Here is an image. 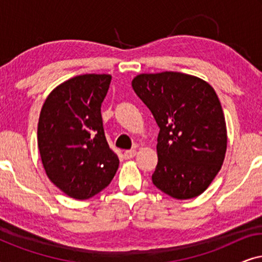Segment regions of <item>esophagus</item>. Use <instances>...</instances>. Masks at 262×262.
<instances>
[{"label": "esophagus", "mask_w": 262, "mask_h": 262, "mask_svg": "<svg viewBox=\"0 0 262 262\" xmlns=\"http://www.w3.org/2000/svg\"><path fill=\"white\" fill-rule=\"evenodd\" d=\"M136 156V150H126V151L124 152V157L126 160L128 159H132V157Z\"/></svg>", "instance_id": "obj_1"}]
</instances>
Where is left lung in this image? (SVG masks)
<instances>
[{
	"instance_id": "1",
	"label": "left lung",
	"mask_w": 262,
	"mask_h": 262,
	"mask_svg": "<svg viewBox=\"0 0 262 262\" xmlns=\"http://www.w3.org/2000/svg\"><path fill=\"white\" fill-rule=\"evenodd\" d=\"M132 88L160 127L152 184L175 199L202 194L220 171L227 150L216 92L198 77L174 71L138 75Z\"/></svg>"
}]
</instances>
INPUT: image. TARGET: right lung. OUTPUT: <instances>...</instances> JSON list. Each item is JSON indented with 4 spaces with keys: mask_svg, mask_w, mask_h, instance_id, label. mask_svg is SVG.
<instances>
[{
    "mask_svg": "<svg viewBox=\"0 0 262 262\" xmlns=\"http://www.w3.org/2000/svg\"><path fill=\"white\" fill-rule=\"evenodd\" d=\"M111 75L85 74L53 89L42 105L38 148L50 180L71 198H92L111 184L119 159L103 131L101 105Z\"/></svg>",
    "mask_w": 262,
    "mask_h": 262,
    "instance_id": "obj_1",
    "label": "right lung"
}]
</instances>
